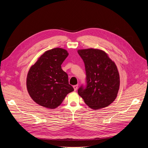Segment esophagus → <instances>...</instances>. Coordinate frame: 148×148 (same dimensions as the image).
<instances>
[{
    "instance_id": "obj_1",
    "label": "esophagus",
    "mask_w": 148,
    "mask_h": 148,
    "mask_svg": "<svg viewBox=\"0 0 148 148\" xmlns=\"http://www.w3.org/2000/svg\"><path fill=\"white\" fill-rule=\"evenodd\" d=\"M73 88L74 89V91H77V88H78V85H75V86H73Z\"/></svg>"
}]
</instances>
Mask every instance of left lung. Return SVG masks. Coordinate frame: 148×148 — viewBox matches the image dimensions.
Instances as JSON below:
<instances>
[{
  "label": "left lung",
  "instance_id": "left-lung-1",
  "mask_svg": "<svg viewBox=\"0 0 148 148\" xmlns=\"http://www.w3.org/2000/svg\"><path fill=\"white\" fill-rule=\"evenodd\" d=\"M85 64L86 86L78 90L85 103L93 110L107 107L116 98L120 79L117 67L103 51L88 49L78 50Z\"/></svg>",
  "mask_w": 148,
  "mask_h": 148
}]
</instances>
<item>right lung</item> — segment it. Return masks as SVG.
I'll return each instance as SVG.
<instances>
[{
  "label": "right lung",
  "mask_w": 148,
  "mask_h": 148,
  "mask_svg": "<svg viewBox=\"0 0 148 148\" xmlns=\"http://www.w3.org/2000/svg\"><path fill=\"white\" fill-rule=\"evenodd\" d=\"M68 55L66 50L61 48L48 50L30 69L26 82L27 91L33 101L41 106L56 108L74 91L69 83L67 74L61 66Z\"/></svg>",
  "instance_id": "right-lung-1"
}]
</instances>
